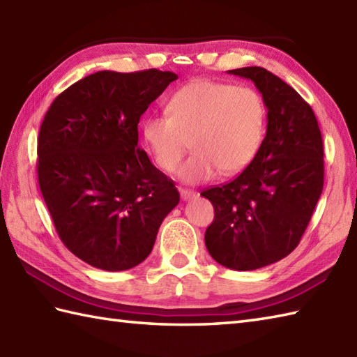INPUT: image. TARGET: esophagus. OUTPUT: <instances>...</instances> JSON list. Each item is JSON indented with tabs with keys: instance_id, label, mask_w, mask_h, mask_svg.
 Masks as SVG:
<instances>
[{
	"instance_id": "obj_1",
	"label": "esophagus",
	"mask_w": 357,
	"mask_h": 357,
	"mask_svg": "<svg viewBox=\"0 0 357 357\" xmlns=\"http://www.w3.org/2000/svg\"><path fill=\"white\" fill-rule=\"evenodd\" d=\"M179 193H181V198H183L184 201H190V199L196 198V192L188 190V188H179Z\"/></svg>"
}]
</instances>
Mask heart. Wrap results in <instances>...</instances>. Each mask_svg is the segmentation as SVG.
Wrapping results in <instances>:
<instances>
[{
	"label": "heart",
	"instance_id": "1",
	"mask_svg": "<svg viewBox=\"0 0 357 357\" xmlns=\"http://www.w3.org/2000/svg\"><path fill=\"white\" fill-rule=\"evenodd\" d=\"M167 112L144 121L142 138L162 172L174 170L190 139L193 153L176 170L183 183L236 174L261 147L267 112L252 87L196 79L173 93Z\"/></svg>",
	"mask_w": 357,
	"mask_h": 357
}]
</instances>
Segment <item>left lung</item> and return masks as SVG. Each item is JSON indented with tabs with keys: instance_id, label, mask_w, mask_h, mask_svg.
<instances>
[{
	"instance_id": "1",
	"label": "left lung",
	"mask_w": 357,
	"mask_h": 357,
	"mask_svg": "<svg viewBox=\"0 0 357 357\" xmlns=\"http://www.w3.org/2000/svg\"><path fill=\"white\" fill-rule=\"evenodd\" d=\"M267 107V133L238 178L201 196L215 208L206 247L227 268L267 267L298 247L324 187V146L314 112L276 75L242 67Z\"/></svg>"
}]
</instances>
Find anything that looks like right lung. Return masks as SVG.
I'll return each mask as SVG.
<instances>
[{"instance_id": "right-lung-1", "label": "right lung", "mask_w": 357, "mask_h": 357, "mask_svg": "<svg viewBox=\"0 0 357 357\" xmlns=\"http://www.w3.org/2000/svg\"><path fill=\"white\" fill-rule=\"evenodd\" d=\"M174 79L156 69L96 72L45 113L36 164L43 198L64 245L95 268L141 264L179 204L173 181L138 146L141 115Z\"/></svg>"}]
</instances>
